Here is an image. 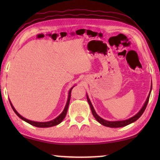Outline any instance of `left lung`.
<instances>
[{
    "mask_svg": "<svg viewBox=\"0 0 160 160\" xmlns=\"http://www.w3.org/2000/svg\"><path fill=\"white\" fill-rule=\"evenodd\" d=\"M152 85H151V88H150V93H149L148 96V98H147V99H146L145 104L142 106V107L141 108V109H140L139 112H138L135 116H132V117L128 119H126V120H123V121H107V120H105V119L101 118L96 113L95 110H94V107L92 106V103L90 102V98H89V97H88V94H87V99H88V102L89 103V104H90V109H91V111H92V113L94 117L95 118L96 120L98 121L99 123H101L102 125L104 126L110 127V128H120V127L126 126L127 125H129V124H131L132 123L135 122V121H137L138 119L140 117V116H142L143 112H145V110L146 109V107H147V105H148V101H149V98H150V92H151V90H152Z\"/></svg>",
    "mask_w": 160,
    "mask_h": 160,
    "instance_id": "8db88e82",
    "label": "left lung"
}]
</instances>
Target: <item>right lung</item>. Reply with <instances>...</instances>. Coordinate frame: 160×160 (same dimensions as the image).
Wrapping results in <instances>:
<instances>
[{"label": "right lung", "instance_id": "1", "mask_svg": "<svg viewBox=\"0 0 160 160\" xmlns=\"http://www.w3.org/2000/svg\"><path fill=\"white\" fill-rule=\"evenodd\" d=\"M75 86V85L73 87H72V88H70V90H69L68 97V100H67L66 107H65L64 109H63V112H62V113H61V114L59 115L58 116H57V117H56V118H54V119H53V120H51V121H47V122H37V121H30V120H29V119L25 118V117H23V116H22L20 114V113H19L17 112V111L15 110L14 107L12 106V104L11 102H10V100H9V101H10V105H11V107H12V109H13V111H14L16 114H17V116H18V117L22 119V120L26 121L27 123L31 124V125H32V126L38 127V128H48V127H52V126L58 125V124L61 123L62 121H63V119H64V118L66 117V113H67V111H68V109L70 100V94H71L72 89Z\"/></svg>", "mask_w": 160, "mask_h": 160}]
</instances>
